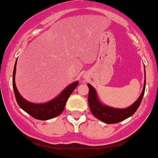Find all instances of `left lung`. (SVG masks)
<instances>
[{"mask_svg": "<svg viewBox=\"0 0 158 158\" xmlns=\"http://www.w3.org/2000/svg\"><path fill=\"white\" fill-rule=\"evenodd\" d=\"M89 87V94H88V103L91 112L97 119L104 123H115L130 118L136 111L139 107L142 97L144 96L145 89V82L142 92L139 99L133 103L132 106L127 108H115L102 104L98 98L96 89L90 84H87Z\"/></svg>", "mask_w": 158, "mask_h": 158, "instance_id": "1", "label": "left lung"}]
</instances>
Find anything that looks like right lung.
<instances>
[{
    "label": "right lung",
    "instance_id": "1",
    "mask_svg": "<svg viewBox=\"0 0 158 158\" xmlns=\"http://www.w3.org/2000/svg\"><path fill=\"white\" fill-rule=\"evenodd\" d=\"M16 62H17V60L16 61L14 69H13V87L16 102H17L20 108L35 119L41 120L51 119V118L59 116L60 114H62L64 108H65L68 99L74 91V89L78 85V81H74V83L68 86L58 96H56L55 99L48 102L40 103V104L30 102L25 100L19 94L16 86L15 75H16Z\"/></svg>",
    "mask_w": 158,
    "mask_h": 158
}]
</instances>
